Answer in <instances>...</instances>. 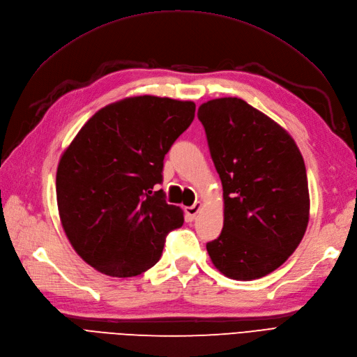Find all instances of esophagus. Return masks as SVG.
Here are the masks:
<instances>
[{"mask_svg": "<svg viewBox=\"0 0 357 357\" xmlns=\"http://www.w3.org/2000/svg\"><path fill=\"white\" fill-rule=\"evenodd\" d=\"M199 210H201V202H195L193 205H190V207H186V214H188L189 220L195 219L197 214L199 213Z\"/></svg>", "mask_w": 357, "mask_h": 357, "instance_id": "34e87169", "label": "esophagus"}]
</instances>
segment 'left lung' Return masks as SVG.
I'll return each mask as SVG.
<instances>
[{
    "instance_id": "left-lung-1",
    "label": "left lung",
    "mask_w": 357,
    "mask_h": 357,
    "mask_svg": "<svg viewBox=\"0 0 357 357\" xmlns=\"http://www.w3.org/2000/svg\"><path fill=\"white\" fill-rule=\"evenodd\" d=\"M198 119L225 202L223 229L207 252L226 277L261 278L283 265L305 234L304 159L286 129L240 98L204 102Z\"/></svg>"
}]
</instances>
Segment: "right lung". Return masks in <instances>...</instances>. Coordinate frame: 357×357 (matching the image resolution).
I'll use <instances>...</instances> for the list:
<instances>
[{
  "label": "right lung",
  "mask_w": 357,
  "mask_h": 357,
  "mask_svg": "<svg viewBox=\"0 0 357 357\" xmlns=\"http://www.w3.org/2000/svg\"><path fill=\"white\" fill-rule=\"evenodd\" d=\"M195 104L143 95L96 112L63 152L56 172L62 228L86 264L112 277L152 268L168 232L185 222L165 201L164 158L190 126Z\"/></svg>",
  "instance_id": "1"
}]
</instances>
